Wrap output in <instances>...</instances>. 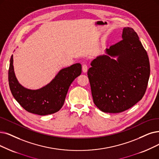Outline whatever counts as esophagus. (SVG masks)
<instances>
[{"label":"esophagus","instance_id":"34e87169","mask_svg":"<svg viewBox=\"0 0 159 159\" xmlns=\"http://www.w3.org/2000/svg\"><path fill=\"white\" fill-rule=\"evenodd\" d=\"M87 69H88V66L86 64H84L83 65H82V71H83L84 73L87 72Z\"/></svg>","mask_w":159,"mask_h":159}]
</instances>
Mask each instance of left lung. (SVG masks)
I'll return each instance as SVG.
<instances>
[{
  "mask_svg": "<svg viewBox=\"0 0 159 159\" xmlns=\"http://www.w3.org/2000/svg\"><path fill=\"white\" fill-rule=\"evenodd\" d=\"M123 40L91 63L87 75L94 104L105 113L130 108L145 93L150 75L149 57L134 30L125 27ZM118 57L117 60L112 57Z\"/></svg>",
  "mask_w": 159,
  "mask_h": 159,
  "instance_id": "left-lung-1",
  "label": "left lung"
}]
</instances>
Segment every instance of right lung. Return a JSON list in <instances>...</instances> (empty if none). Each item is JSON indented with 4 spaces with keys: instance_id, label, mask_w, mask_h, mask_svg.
Here are the masks:
<instances>
[{
    "instance_id": "right-lung-1",
    "label": "right lung",
    "mask_w": 159,
    "mask_h": 159,
    "mask_svg": "<svg viewBox=\"0 0 159 159\" xmlns=\"http://www.w3.org/2000/svg\"><path fill=\"white\" fill-rule=\"evenodd\" d=\"M81 73L80 63L63 68L54 79L40 89L30 90L19 83L14 73L13 55L8 70L10 91L14 98L23 108L32 113L46 116L60 110L64 104L70 85Z\"/></svg>"
}]
</instances>
